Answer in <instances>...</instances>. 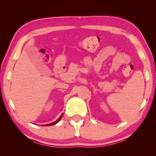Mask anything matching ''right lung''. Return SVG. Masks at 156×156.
Returning <instances> with one entry per match:
<instances>
[{
    "label": "right lung",
    "instance_id": "1",
    "mask_svg": "<svg viewBox=\"0 0 156 156\" xmlns=\"http://www.w3.org/2000/svg\"><path fill=\"white\" fill-rule=\"evenodd\" d=\"M62 117H63V114L60 116V117H59L58 119V120H56V122H53V123H51V124H49L44 125V126H51V125H54V124H57V123H58L59 121H60L61 118H62ZM43 126H44V125H43Z\"/></svg>",
    "mask_w": 156,
    "mask_h": 156
}]
</instances>
